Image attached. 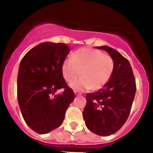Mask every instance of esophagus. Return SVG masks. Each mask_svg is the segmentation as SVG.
<instances>
[{
  "instance_id": "34e87169",
  "label": "esophagus",
  "mask_w": 153,
  "mask_h": 153,
  "mask_svg": "<svg viewBox=\"0 0 153 153\" xmlns=\"http://www.w3.org/2000/svg\"><path fill=\"white\" fill-rule=\"evenodd\" d=\"M74 92H75V95H81V92H78V91H74Z\"/></svg>"
}]
</instances>
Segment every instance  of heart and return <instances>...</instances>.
<instances>
[{
  "mask_svg": "<svg viewBox=\"0 0 153 153\" xmlns=\"http://www.w3.org/2000/svg\"><path fill=\"white\" fill-rule=\"evenodd\" d=\"M115 62L110 55L92 48H81L66 59L61 66L63 76L72 83L80 74L82 78L71 84L73 89L95 91L104 87L113 73Z\"/></svg>",
  "mask_w": 153,
  "mask_h": 153,
  "instance_id": "b5f03b06",
  "label": "heart"
}]
</instances>
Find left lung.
Instances as JSON below:
<instances>
[{"instance_id": "left-lung-1", "label": "left lung", "mask_w": 153, "mask_h": 153, "mask_svg": "<svg viewBox=\"0 0 153 153\" xmlns=\"http://www.w3.org/2000/svg\"><path fill=\"white\" fill-rule=\"evenodd\" d=\"M104 49L113 58L112 77L103 88L86 93L83 117L86 127L95 134L108 136L119 130L130 113L136 92L135 77L129 61L118 51L106 46Z\"/></svg>"}]
</instances>
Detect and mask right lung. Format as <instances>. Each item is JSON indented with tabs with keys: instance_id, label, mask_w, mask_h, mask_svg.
<instances>
[{
	"instance_id": "obj_1",
	"label": "right lung",
	"mask_w": 153,
	"mask_h": 153,
	"mask_svg": "<svg viewBox=\"0 0 153 153\" xmlns=\"http://www.w3.org/2000/svg\"><path fill=\"white\" fill-rule=\"evenodd\" d=\"M69 52L65 44L44 42L31 49L20 63L18 104L25 122L37 133H48L61 126L75 98L61 71ZM60 88L64 92L55 95Z\"/></svg>"
}]
</instances>
